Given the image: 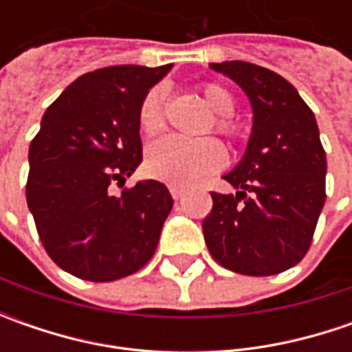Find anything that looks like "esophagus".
Returning <instances> with one entry per match:
<instances>
[{"mask_svg": "<svg viewBox=\"0 0 352 352\" xmlns=\"http://www.w3.org/2000/svg\"><path fill=\"white\" fill-rule=\"evenodd\" d=\"M168 190H170V194H172V197H174V199H180V197L186 194V188H182V186H176V184H170Z\"/></svg>", "mask_w": 352, "mask_h": 352, "instance_id": "obj_1", "label": "esophagus"}]
</instances>
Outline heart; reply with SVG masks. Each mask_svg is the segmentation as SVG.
<instances>
[{
	"label": "heart",
	"instance_id": "b5f03b06",
	"mask_svg": "<svg viewBox=\"0 0 352 352\" xmlns=\"http://www.w3.org/2000/svg\"><path fill=\"white\" fill-rule=\"evenodd\" d=\"M204 102L215 113V131L229 139L239 137V127L229 119L235 111L233 94L219 84L201 86ZM164 102L166 89L155 86L146 91L139 107V125L146 135H156L164 129ZM225 153L221 144L213 139L186 141L180 137H164L155 141L146 151L144 166L151 176L176 186H188L223 164Z\"/></svg>",
	"mask_w": 352,
	"mask_h": 352
}]
</instances>
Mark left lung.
Returning a JSON list of instances; mask_svg holds the SVG:
<instances>
[{
    "instance_id": "left-lung-1",
    "label": "left lung",
    "mask_w": 352,
    "mask_h": 352,
    "mask_svg": "<svg viewBox=\"0 0 352 352\" xmlns=\"http://www.w3.org/2000/svg\"><path fill=\"white\" fill-rule=\"evenodd\" d=\"M252 107L247 151L223 174L235 194L211 192L204 236L217 263L247 276H270L300 263L325 204L327 158L318 121L282 76L243 60L211 62Z\"/></svg>"
}]
</instances>
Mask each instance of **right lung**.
<instances>
[{
	"mask_svg": "<svg viewBox=\"0 0 352 352\" xmlns=\"http://www.w3.org/2000/svg\"><path fill=\"white\" fill-rule=\"evenodd\" d=\"M172 64L80 76L45 111L29 146L27 206L48 256L89 282L125 278L155 254L172 210L164 184L111 194L142 162L139 107Z\"/></svg>",
	"mask_w": 352,
	"mask_h": 352,
	"instance_id": "1",
	"label": "right lung"
}]
</instances>
